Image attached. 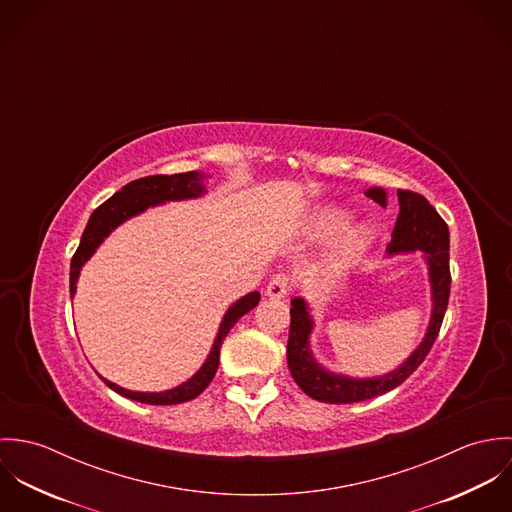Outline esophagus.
Here are the masks:
<instances>
[{"label": "esophagus", "instance_id": "esophagus-1", "mask_svg": "<svg viewBox=\"0 0 512 512\" xmlns=\"http://www.w3.org/2000/svg\"><path fill=\"white\" fill-rule=\"evenodd\" d=\"M292 290V278L288 276V274H284V272H280V274H276L272 280H270V284H268V295L270 297H274V299H282V297H286L288 293Z\"/></svg>", "mask_w": 512, "mask_h": 512}]
</instances>
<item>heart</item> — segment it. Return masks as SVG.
Returning a JSON list of instances; mask_svg holds the SVG:
<instances>
[{"mask_svg": "<svg viewBox=\"0 0 512 512\" xmlns=\"http://www.w3.org/2000/svg\"><path fill=\"white\" fill-rule=\"evenodd\" d=\"M368 242V230H357L353 232L345 242H343V248H341V254L343 256H351L355 252H359L363 246Z\"/></svg>", "mask_w": 512, "mask_h": 512, "instance_id": "heart-1", "label": "heart"}]
</instances>
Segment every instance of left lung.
<instances>
[{"label": "left lung", "mask_w": 512, "mask_h": 512, "mask_svg": "<svg viewBox=\"0 0 512 512\" xmlns=\"http://www.w3.org/2000/svg\"><path fill=\"white\" fill-rule=\"evenodd\" d=\"M366 197H370L378 205H386V193L382 189H368ZM400 213L392 230V240L386 248L388 254L424 250L430 264V282L434 311L432 321L426 333L424 343L412 353V357L396 368L378 378H349L323 370L311 357L309 351V333H311V317L307 313L305 301L301 297L292 299V323H290V339H288V366L292 370L293 380L297 386L311 396L313 400L327 404H351L363 402L374 396H380L398 384H402L418 366L424 363L428 353L432 351L439 329L443 323V315L449 301L451 274H449V228L441 219L438 211L428 203L426 197L414 191L398 189Z\"/></svg>", "instance_id": "8db88e82"}]
</instances>
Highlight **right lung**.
I'll return each mask as SVG.
<instances>
[{"mask_svg": "<svg viewBox=\"0 0 512 512\" xmlns=\"http://www.w3.org/2000/svg\"><path fill=\"white\" fill-rule=\"evenodd\" d=\"M201 175L199 173H177V175H149L136 179L128 185L122 187V191H118L116 195H112L108 201H104L88 219V224L82 232L80 244L74 252L73 260H71V295L76 292V280L80 274L82 264L94 254V250L102 244V240L126 219L146 211L147 207L163 203V201H179V199H191L203 193V185H201ZM260 301V293L252 292L244 295L242 299H238L224 315L222 323H220L219 335L215 339L213 351L207 359V363L201 366V370L187 382H183L181 386L167 390V392H157V394H147V392H132L126 388H120L118 384L102 378L106 382V386H110L114 392L136 400V402H144V404H153V406H171V404H181L187 400L197 398L215 378L217 368L220 361V347L222 341L226 339L228 331L234 327V323L246 315L250 309H254Z\"/></svg>", "mask_w": 512, "mask_h": 512, "instance_id": "obj_1", "label": "right lung"}]
</instances>
